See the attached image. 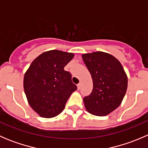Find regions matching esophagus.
<instances>
[{
	"mask_svg": "<svg viewBox=\"0 0 148 148\" xmlns=\"http://www.w3.org/2000/svg\"><path fill=\"white\" fill-rule=\"evenodd\" d=\"M81 86H82V84L81 83H79L78 84H77V89H79L80 88H81Z\"/></svg>",
	"mask_w": 148,
	"mask_h": 148,
	"instance_id": "1",
	"label": "esophagus"
}]
</instances>
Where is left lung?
Returning <instances> with one entry per match:
<instances>
[{"instance_id": "left-lung-1", "label": "left lung", "mask_w": 148, "mask_h": 148, "mask_svg": "<svg viewBox=\"0 0 148 148\" xmlns=\"http://www.w3.org/2000/svg\"><path fill=\"white\" fill-rule=\"evenodd\" d=\"M82 57L93 82L92 92L84 98L85 109L96 116H106L122 103L127 89V76L114 56L103 51L83 53Z\"/></svg>"}]
</instances>
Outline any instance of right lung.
<instances>
[{"instance_id":"1","label":"right lung","mask_w":148,"mask_h":148,"mask_svg":"<svg viewBox=\"0 0 148 148\" xmlns=\"http://www.w3.org/2000/svg\"><path fill=\"white\" fill-rule=\"evenodd\" d=\"M73 53L59 50L44 52L36 58L23 77V89L31 108L41 117L60 114L77 87L71 74L64 68L74 58Z\"/></svg>"}]
</instances>
